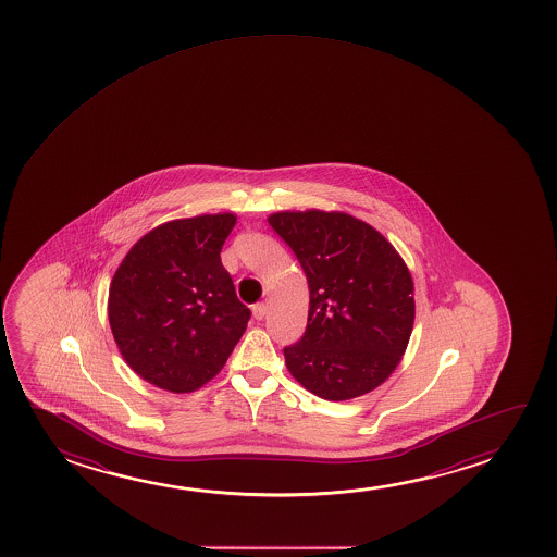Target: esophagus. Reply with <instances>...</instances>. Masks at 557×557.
<instances>
[{
    "label": "esophagus",
    "instance_id": "34e87169",
    "mask_svg": "<svg viewBox=\"0 0 557 557\" xmlns=\"http://www.w3.org/2000/svg\"><path fill=\"white\" fill-rule=\"evenodd\" d=\"M268 306L264 302H259V305L252 306V315H255V320H264V315H267Z\"/></svg>",
    "mask_w": 557,
    "mask_h": 557
}]
</instances>
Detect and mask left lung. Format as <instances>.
Returning a JSON list of instances; mask_svg holds the SVG:
<instances>
[{"mask_svg":"<svg viewBox=\"0 0 557 557\" xmlns=\"http://www.w3.org/2000/svg\"><path fill=\"white\" fill-rule=\"evenodd\" d=\"M268 222L297 255L310 290L305 336L283 350L293 379L329 401L381 386L414 323V283L401 255L343 211H280Z\"/></svg>","mask_w":557,"mask_h":557,"instance_id":"8db88e82","label":"left lung"}]
</instances>
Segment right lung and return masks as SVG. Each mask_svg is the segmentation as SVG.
I'll use <instances>...</instances> for the list:
<instances>
[{"instance_id": "right-lung-1", "label": "right lung", "mask_w": 557, "mask_h": 557, "mask_svg": "<svg viewBox=\"0 0 557 557\" xmlns=\"http://www.w3.org/2000/svg\"><path fill=\"white\" fill-rule=\"evenodd\" d=\"M236 221L219 213L163 222L123 257L108 290V320L143 381L190 394L226 366L251 315L221 262Z\"/></svg>"}]
</instances>
